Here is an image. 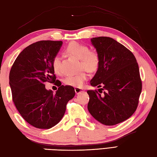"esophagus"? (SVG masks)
<instances>
[{"label":"esophagus","instance_id":"1","mask_svg":"<svg viewBox=\"0 0 157 157\" xmlns=\"http://www.w3.org/2000/svg\"><path fill=\"white\" fill-rule=\"evenodd\" d=\"M75 92L76 94H79V93L84 92V90L80 88H75Z\"/></svg>","mask_w":157,"mask_h":157}]
</instances>
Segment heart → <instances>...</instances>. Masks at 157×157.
<instances>
[{
	"mask_svg": "<svg viewBox=\"0 0 157 157\" xmlns=\"http://www.w3.org/2000/svg\"><path fill=\"white\" fill-rule=\"evenodd\" d=\"M65 51L68 54L80 60V67L84 69L78 74L67 76L64 79V83L66 85L72 87H81L88 79V71L95 72L99 68L101 62L100 56L97 52L89 51V47L87 45L78 42H70L65 48ZM61 56L56 55L52 59V67L57 74L61 73Z\"/></svg>",
	"mask_w": 157,
	"mask_h": 157,
	"instance_id": "obj_1",
	"label": "heart"
}]
</instances>
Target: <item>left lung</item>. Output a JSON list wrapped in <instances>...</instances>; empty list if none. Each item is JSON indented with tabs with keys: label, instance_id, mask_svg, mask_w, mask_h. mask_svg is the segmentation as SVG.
I'll return each instance as SVG.
<instances>
[{
	"label": "left lung",
	"instance_id": "left-lung-1",
	"mask_svg": "<svg viewBox=\"0 0 157 157\" xmlns=\"http://www.w3.org/2000/svg\"><path fill=\"white\" fill-rule=\"evenodd\" d=\"M100 56V66L91 81L95 90L87 91L88 109L93 117L106 125H114L129 118L138 107L142 92L139 67L134 54L109 37L93 38ZM101 90H105L102 95Z\"/></svg>",
	"mask_w": 157,
	"mask_h": 157
}]
</instances>
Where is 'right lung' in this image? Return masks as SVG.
Instances as JSON below:
<instances>
[{
    "label": "right lung",
    "mask_w": 157,
    "mask_h": 157,
    "mask_svg": "<svg viewBox=\"0 0 157 157\" xmlns=\"http://www.w3.org/2000/svg\"><path fill=\"white\" fill-rule=\"evenodd\" d=\"M62 41L41 40L28 46L18 55L9 73L13 101L22 117L39 129H50L61 121L69 100L75 96L70 86L56 80L52 61ZM46 82L59 87L55 94L45 88Z\"/></svg>",
    "instance_id": "obj_1"
}]
</instances>
